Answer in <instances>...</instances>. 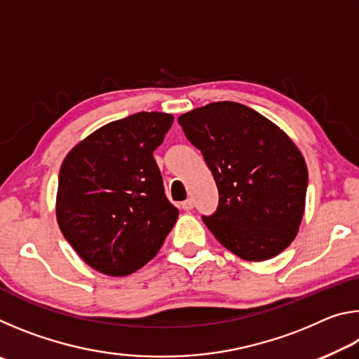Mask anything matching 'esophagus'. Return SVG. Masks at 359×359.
Here are the masks:
<instances>
[{
    "label": "esophagus",
    "mask_w": 359,
    "mask_h": 359,
    "mask_svg": "<svg viewBox=\"0 0 359 359\" xmlns=\"http://www.w3.org/2000/svg\"><path fill=\"white\" fill-rule=\"evenodd\" d=\"M180 208L184 210H191L193 209V201H191V199H187V201L180 204Z\"/></svg>",
    "instance_id": "34e87169"
}]
</instances>
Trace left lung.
Returning a JSON list of instances; mask_svg holds the SVG:
<instances>
[{
  "label": "left lung",
  "mask_w": 359,
  "mask_h": 359,
  "mask_svg": "<svg viewBox=\"0 0 359 359\" xmlns=\"http://www.w3.org/2000/svg\"><path fill=\"white\" fill-rule=\"evenodd\" d=\"M214 175L220 201L203 217L223 247L247 261L277 257L296 238L306 208L307 166L283 130L233 101L179 117Z\"/></svg>",
  "instance_id": "obj_1"
}]
</instances>
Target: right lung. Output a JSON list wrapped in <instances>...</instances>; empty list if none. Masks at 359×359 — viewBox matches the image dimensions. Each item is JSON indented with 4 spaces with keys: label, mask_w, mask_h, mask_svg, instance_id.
Instances as JSON below:
<instances>
[{
    "label": "right lung",
    "mask_w": 359,
    "mask_h": 359,
    "mask_svg": "<svg viewBox=\"0 0 359 359\" xmlns=\"http://www.w3.org/2000/svg\"><path fill=\"white\" fill-rule=\"evenodd\" d=\"M174 117L139 112L101 126L63 160L57 222L65 239L101 274L130 276L155 257L179 210L168 201L154 151Z\"/></svg>",
    "instance_id": "right-lung-1"
}]
</instances>
